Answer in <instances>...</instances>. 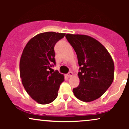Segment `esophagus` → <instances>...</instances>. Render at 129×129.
<instances>
[{"label": "esophagus", "mask_w": 129, "mask_h": 129, "mask_svg": "<svg viewBox=\"0 0 129 129\" xmlns=\"http://www.w3.org/2000/svg\"><path fill=\"white\" fill-rule=\"evenodd\" d=\"M73 73H72V72L70 71V72H69V73L67 74V76L68 77H72V76H73Z\"/></svg>", "instance_id": "obj_1"}]
</instances>
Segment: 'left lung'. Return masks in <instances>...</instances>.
I'll use <instances>...</instances> for the list:
<instances>
[{
	"instance_id": "8db88e82",
	"label": "left lung",
	"mask_w": 129,
	"mask_h": 129,
	"mask_svg": "<svg viewBox=\"0 0 129 129\" xmlns=\"http://www.w3.org/2000/svg\"><path fill=\"white\" fill-rule=\"evenodd\" d=\"M66 38L77 54L79 85L73 89L75 96L84 102L101 96L113 81L115 66L108 51L91 37L67 34Z\"/></svg>"
}]
</instances>
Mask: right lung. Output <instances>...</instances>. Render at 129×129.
Wrapping results in <instances>:
<instances>
[{
  "label": "right lung",
  "instance_id": "obj_1",
  "mask_svg": "<svg viewBox=\"0 0 129 129\" xmlns=\"http://www.w3.org/2000/svg\"><path fill=\"white\" fill-rule=\"evenodd\" d=\"M65 33L45 32L37 35L26 44L20 60V76L28 94L37 103L47 104L57 96L64 76L57 70L54 47Z\"/></svg>",
  "mask_w": 129,
  "mask_h": 129
}]
</instances>
